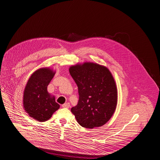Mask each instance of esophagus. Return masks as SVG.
I'll return each mask as SVG.
<instances>
[{
  "label": "esophagus",
  "instance_id": "34e87169",
  "mask_svg": "<svg viewBox=\"0 0 160 160\" xmlns=\"http://www.w3.org/2000/svg\"><path fill=\"white\" fill-rule=\"evenodd\" d=\"M70 103H68V102L65 103V104L62 105V108H70Z\"/></svg>",
  "mask_w": 160,
  "mask_h": 160
}]
</instances>
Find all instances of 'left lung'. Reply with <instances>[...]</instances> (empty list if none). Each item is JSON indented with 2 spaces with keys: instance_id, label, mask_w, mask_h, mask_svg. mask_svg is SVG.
Returning a JSON list of instances; mask_svg holds the SVG:
<instances>
[{
  "instance_id": "obj_1",
  "label": "left lung",
  "mask_w": 160,
  "mask_h": 160,
  "mask_svg": "<svg viewBox=\"0 0 160 160\" xmlns=\"http://www.w3.org/2000/svg\"><path fill=\"white\" fill-rule=\"evenodd\" d=\"M78 86V104L71 108L79 124L92 129L102 126L114 114L118 101L115 80L106 67L93 62L70 67Z\"/></svg>"
}]
</instances>
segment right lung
Returning a JSON list of instances; mask_svg holds the SVG:
<instances>
[{"label":"right lung","mask_w":160,"mask_h":160,"mask_svg":"<svg viewBox=\"0 0 160 160\" xmlns=\"http://www.w3.org/2000/svg\"><path fill=\"white\" fill-rule=\"evenodd\" d=\"M54 74L55 71L49 68H40L30 76L25 86L24 109L30 117L38 122L47 121L60 108L55 101V97L47 91V87Z\"/></svg>","instance_id":"obj_1"}]
</instances>
